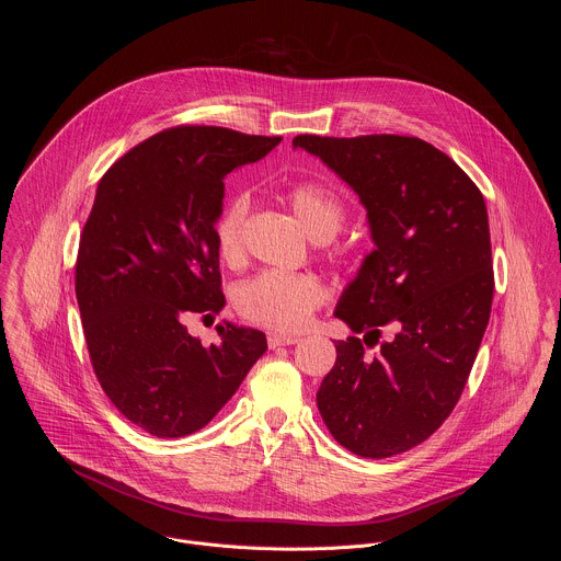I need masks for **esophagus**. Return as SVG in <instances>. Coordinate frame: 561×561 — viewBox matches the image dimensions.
<instances>
[{
  "mask_svg": "<svg viewBox=\"0 0 561 561\" xmlns=\"http://www.w3.org/2000/svg\"><path fill=\"white\" fill-rule=\"evenodd\" d=\"M297 342H299L297 335H286V333H271V335H268V346H271V348L290 346V344H297Z\"/></svg>",
  "mask_w": 561,
  "mask_h": 561,
  "instance_id": "1",
  "label": "esophagus"
}]
</instances>
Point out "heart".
Instances as JSON below:
<instances>
[{
	"mask_svg": "<svg viewBox=\"0 0 561 561\" xmlns=\"http://www.w3.org/2000/svg\"><path fill=\"white\" fill-rule=\"evenodd\" d=\"M288 206L314 242H331L340 232L346 210L340 197L319 184H295L286 193ZM251 199L234 195L215 221V244L224 262L237 264L247 251ZM327 290L314 275L262 271L234 288V306L253 324L275 331L301 329Z\"/></svg>",
	"mask_w": 561,
	"mask_h": 561,
	"instance_id": "1",
	"label": "heart"
}]
</instances>
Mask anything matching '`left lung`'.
<instances>
[{
	"instance_id": "1",
	"label": "left lung",
	"mask_w": 561,
	"mask_h": 561,
	"mask_svg": "<svg viewBox=\"0 0 561 561\" xmlns=\"http://www.w3.org/2000/svg\"><path fill=\"white\" fill-rule=\"evenodd\" d=\"M366 208L375 249L344 288L335 317L364 343L393 337L366 358L359 337L317 390L331 435L383 459L428 439L466 386L493 304L489 213L482 193L433 144L402 135H297Z\"/></svg>"
}]
</instances>
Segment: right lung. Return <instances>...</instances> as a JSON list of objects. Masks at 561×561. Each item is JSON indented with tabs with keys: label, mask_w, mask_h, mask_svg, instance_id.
<instances>
[{
	"label": "right lung",
	"mask_w": 561,
	"mask_h": 561,
	"mask_svg": "<svg viewBox=\"0 0 561 561\" xmlns=\"http://www.w3.org/2000/svg\"><path fill=\"white\" fill-rule=\"evenodd\" d=\"M282 137L219 126L152 135L100 180L79 239L75 293L95 375L115 409L154 437L204 428L266 353V335L224 322L191 337L188 312L226 304L215 221L224 178Z\"/></svg>",
	"instance_id": "add662e5"
}]
</instances>
